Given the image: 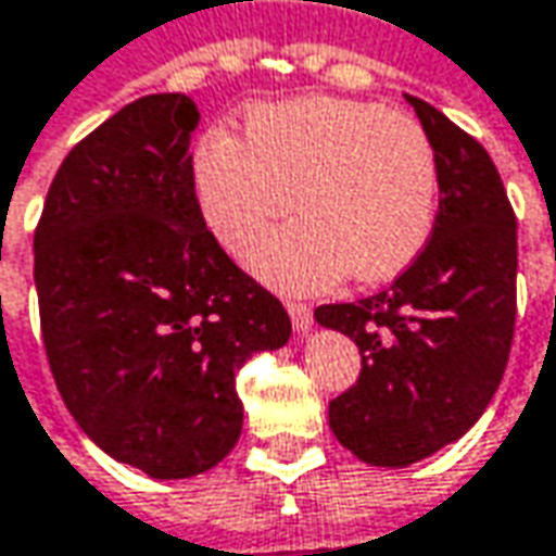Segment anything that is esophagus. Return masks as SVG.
<instances>
[{
	"mask_svg": "<svg viewBox=\"0 0 556 556\" xmlns=\"http://www.w3.org/2000/svg\"><path fill=\"white\" fill-rule=\"evenodd\" d=\"M286 307H289V316H292V326H295L298 336H311V329H314V311L307 304H301V301H289Z\"/></svg>",
	"mask_w": 556,
	"mask_h": 556,
	"instance_id": "esophagus-1",
	"label": "esophagus"
}]
</instances>
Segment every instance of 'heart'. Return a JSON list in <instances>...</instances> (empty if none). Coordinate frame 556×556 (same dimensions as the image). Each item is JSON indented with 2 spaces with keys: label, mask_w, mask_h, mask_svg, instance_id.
Listing matches in <instances>:
<instances>
[{
  "label": "heart",
  "mask_w": 556,
  "mask_h": 556,
  "mask_svg": "<svg viewBox=\"0 0 556 556\" xmlns=\"http://www.w3.org/2000/svg\"><path fill=\"white\" fill-rule=\"evenodd\" d=\"M190 181L205 227L230 252L295 205L304 218L267 233L245 264L277 289L316 292L344 274L400 277L431 240L440 168L418 119L316 94L249 110L242 141L202 138Z\"/></svg>",
  "instance_id": "obj_1"
}]
</instances>
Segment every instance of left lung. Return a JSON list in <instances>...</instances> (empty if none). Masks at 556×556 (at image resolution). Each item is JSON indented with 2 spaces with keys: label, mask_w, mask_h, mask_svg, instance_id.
<instances>
[{
  "label": "left lung",
  "mask_w": 556,
  "mask_h": 556,
  "mask_svg": "<svg viewBox=\"0 0 556 556\" xmlns=\"http://www.w3.org/2000/svg\"><path fill=\"white\" fill-rule=\"evenodd\" d=\"M406 101L437 150L431 240L391 289L314 311L359 348V378L329 403V425L375 468H409L477 425L502 384L517 316V218L498 168L437 106Z\"/></svg>",
  "instance_id": "8db88e82"
}]
</instances>
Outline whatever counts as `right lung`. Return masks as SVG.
<instances>
[{
    "mask_svg": "<svg viewBox=\"0 0 556 556\" xmlns=\"http://www.w3.org/2000/svg\"><path fill=\"white\" fill-rule=\"evenodd\" d=\"M197 123L187 94L113 113L61 163L33 237L54 384L88 440L153 480L205 473L237 446V372L292 336L202 220Z\"/></svg>",
    "mask_w": 556,
    "mask_h": 556,
    "instance_id": "obj_1",
    "label": "right lung"
}]
</instances>
